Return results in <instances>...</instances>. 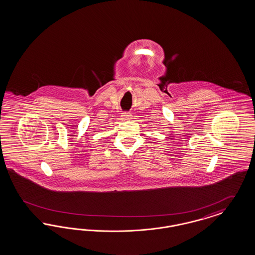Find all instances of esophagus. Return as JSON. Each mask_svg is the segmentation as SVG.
Masks as SVG:
<instances>
[{
	"mask_svg": "<svg viewBox=\"0 0 255 255\" xmlns=\"http://www.w3.org/2000/svg\"><path fill=\"white\" fill-rule=\"evenodd\" d=\"M131 116L132 115L130 114V113H123L122 115V117H123V120H125V121H128V120H130L131 119Z\"/></svg>",
	"mask_w": 255,
	"mask_h": 255,
	"instance_id": "esophagus-1",
	"label": "esophagus"
}]
</instances>
